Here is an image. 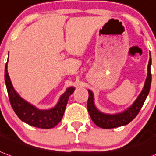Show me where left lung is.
Listing matches in <instances>:
<instances>
[{
	"mask_svg": "<svg viewBox=\"0 0 156 156\" xmlns=\"http://www.w3.org/2000/svg\"><path fill=\"white\" fill-rule=\"evenodd\" d=\"M150 56L148 68H147L148 69L147 78L144 82L142 91L140 92L134 102L122 112L115 113V114H108V113L101 112L95 106L93 92L88 89L89 91V100H88V105H87L88 112L91 119L96 126L101 128H105V129H110V128H115V127L124 126L129 123L139 114L140 109L142 108L143 105L149 94L150 85H151V73H150L151 55H150Z\"/></svg>",
	"mask_w": 156,
	"mask_h": 156,
	"instance_id": "obj_1",
	"label": "left lung"
}]
</instances>
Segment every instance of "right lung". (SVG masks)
Masks as SVG:
<instances>
[{
	"label": "right lung",
	"mask_w": 156,
	"mask_h": 156,
	"mask_svg": "<svg viewBox=\"0 0 156 156\" xmlns=\"http://www.w3.org/2000/svg\"><path fill=\"white\" fill-rule=\"evenodd\" d=\"M7 62L5 67V83L9 96L10 103L17 116L23 122L33 127L50 129L56 126L62 118L68 98L74 92V87L67 88L64 94L60 96L59 101L54 107L46 110L37 108L35 105L23 99L19 95V94L14 89L7 72Z\"/></svg>",
	"instance_id": "add662e5"
}]
</instances>
